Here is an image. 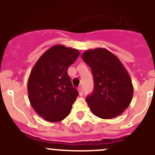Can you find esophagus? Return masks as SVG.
<instances>
[{
  "mask_svg": "<svg viewBox=\"0 0 155 155\" xmlns=\"http://www.w3.org/2000/svg\"><path fill=\"white\" fill-rule=\"evenodd\" d=\"M78 92H79V95H83V90H82L81 87H78Z\"/></svg>",
  "mask_w": 155,
  "mask_h": 155,
  "instance_id": "34e87169",
  "label": "esophagus"
}]
</instances>
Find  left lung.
<instances>
[{"label": "left lung", "instance_id": "1", "mask_svg": "<svg viewBox=\"0 0 155 155\" xmlns=\"http://www.w3.org/2000/svg\"><path fill=\"white\" fill-rule=\"evenodd\" d=\"M89 66L94 87L86 101L94 115L102 119L120 116L132 101L134 87L120 59L104 48L86 50L81 56Z\"/></svg>", "mask_w": 155, "mask_h": 155}]
</instances>
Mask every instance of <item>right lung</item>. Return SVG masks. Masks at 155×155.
I'll list each match as a JSON object with an SVG mask.
<instances>
[{
    "label": "right lung",
    "instance_id": "obj_1",
    "mask_svg": "<svg viewBox=\"0 0 155 155\" xmlns=\"http://www.w3.org/2000/svg\"><path fill=\"white\" fill-rule=\"evenodd\" d=\"M76 49L54 45L35 63L28 80V99L37 114L51 123L69 115L78 92L71 84L68 69L78 57Z\"/></svg>",
    "mask_w": 155,
    "mask_h": 155
}]
</instances>
